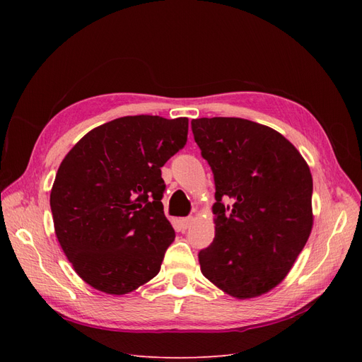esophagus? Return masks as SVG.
<instances>
[{
	"mask_svg": "<svg viewBox=\"0 0 362 362\" xmlns=\"http://www.w3.org/2000/svg\"><path fill=\"white\" fill-rule=\"evenodd\" d=\"M192 222H193V217H182V218H180V223L182 226V229H187L192 225Z\"/></svg>",
	"mask_w": 362,
	"mask_h": 362,
	"instance_id": "obj_1",
	"label": "esophagus"
}]
</instances>
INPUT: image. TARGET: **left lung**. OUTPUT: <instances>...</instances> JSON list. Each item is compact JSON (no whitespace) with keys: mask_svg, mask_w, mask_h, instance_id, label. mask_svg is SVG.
Wrapping results in <instances>:
<instances>
[{"mask_svg":"<svg viewBox=\"0 0 362 362\" xmlns=\"http://www.w3.org/2000/svg\"><path fill=\"white\" fill-rule=\"evenodd\" d=\"M192 129L216 184L201 272L235 299L257 298L288 275L311 234L310 168L278 131L247 119H193Z\"/></svg>","mask_w":362,"mask_h":362,"instance_id":"obj_1","label":"left lung"}]
</instances>
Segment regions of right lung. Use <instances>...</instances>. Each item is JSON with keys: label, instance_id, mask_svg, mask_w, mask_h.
<instances>
[{"label": "right lung", "instance_id": "1", "mask_svg": "<svg viewBox=\"0 0 362 362\" xmlns=\"http://www.w3.org/2000/svg\"><path fill=\"white\" fill-rule=\"evenodd\" d=\"M187 133V117L125 116L89 131L63 158L49 196L54 229L95 290L127 294L160 272L175 238L161 168Z\"/></svg>", "mask_w": 362, "mask_h": 362}]
</instances>
